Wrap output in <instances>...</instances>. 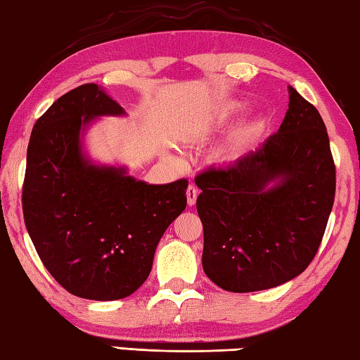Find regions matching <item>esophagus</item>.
<instances>
[{"mask_svg": "<svg viewBox=\"0 0 360 360\" xmlns=\"http://www.w3.org/2000/svg\"><path fill=\"white\" fill-rule=\"evenodd\" d=\"M186 195H187V203H189V207H192V205H195V202H197V195H198L197 187H193V186H189V187H187Z\"/></svg>", "mask_w": 360, "mask_h": 360, "instance_id": "34e87169", "label": "esophagus"}]
</instances>
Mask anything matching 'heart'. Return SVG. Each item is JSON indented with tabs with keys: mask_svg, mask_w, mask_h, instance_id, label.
I'll return each mask as SVG.
<instances>
[{
	"mask_svg": "<svg viewBox=\"0 0 360 360\" xmlns=\"http://www.w3.org/2000/svg\"><path fill=\"white\" fill-rule=\"evenodd\" d=\"M247 108H248V104L243 101L227 102V104L221 105L219 108H216L213 117H211V120H210V123L213 124V127H221V124L227 123L233 117L242 115V113L247 112ZM266 124H267L266 117L259 115L253 123L247 124V127L238 131V133L233 136L231 141H227L226 144L218 150V153H216V158H219V160L237 158L238 155H240L245 147L248 146V142L252 141L253 136L259 134L261 131L266 128Z\"/></svg>",
	"mask_w": 360,
	"mask_h": 360,
	"instance_id": "heart-1",
	"label": "heart"
}]
</instances>
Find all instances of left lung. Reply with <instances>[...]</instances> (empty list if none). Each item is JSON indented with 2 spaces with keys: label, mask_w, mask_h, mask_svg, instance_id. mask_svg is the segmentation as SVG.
Here are the masks:
<instances>
[{
  "label": "left lung",
  "mask_w": 360,
  "mask_h": 360,
  "mask_svg": "<svg viewBox=\"0 0 360 360\" xmlns=\"http://www.w3.org/2000/svg\"><path fill=\"white\" fill-rule=\"evenodd\" d=\"M281 128L226 169L195 184L203 271L227 292L248 293L298 277L316 256L335 200V165L317 108L288 86Z\"/></svg>",
  "instance_id": "left-lung-1"
}]
</instances>
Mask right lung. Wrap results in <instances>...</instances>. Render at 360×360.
I'll use <instances>...</instances> for the list:
<instances>
[{"mask_svg": "<svg viewBox=\"0 0 360 360\" xmlns=\"http://www.w3.org/2000/svg\"><path fill=\"white\" fill-rule=\"evenodd\" d=\"M127 115L94 83L57 99L33 127L22 208L43 264L68 293L113 301L149 277L168 226L186 210L187 179L147 184L127 167L99 165L84 152L101 117Z\"/></svg>", "mask_w": 360, "mask_h": 360, "instance_id": "add662e5", "label": "right lung"}]
</instances>
